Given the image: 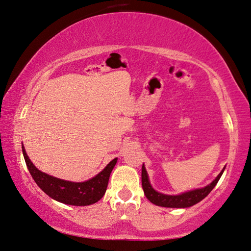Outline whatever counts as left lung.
<instances>
[{"label": "left lung", "instance_id": "1", "mask_svg": "<svg viewBox=\"0 0 251 251\" xmlns=\"http://www.w3.org/2000/svg\"><path fill=\"white\" fill-rule=\"evenodd\" d=\"M224 170L221 171L218 175V176H217V178L213 180L210 184H208L207 187L189 191L182 195L168 196V195H162L160 194V192H157L152 187H151V184L149 182V178H148V174L146 171V168L145 166H142V170H141L142 188L147 198L149 199L150 202H152L153 204H157V206H160V207H168V208H187L198 203L199 201H201L203 198H206V197L210 194V191L215 188L217 182L219 181Z\"/></svg>", "mask_w": 251, "mask_h": 251}]
</instances>
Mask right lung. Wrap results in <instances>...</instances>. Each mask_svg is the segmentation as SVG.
<instances>
[{"mask_svg":"<svg viewBox=\"0 0 251 251\" xmlns=\"http://www.w3.org/2000/svg\"><path fill=\"white\" fill-rule=\"evenodd\" d=\"M22 151L27 169L36 184L52 199L62 203L72 204V206H89V204L98 202L103 197L108 187L110 174L118 160L117 158L113 159L100 174L88 181L71 182L41 172L28 159L23 146Z\"/></svg>","mask_w":251,"mask_h":251,"instance_id":"obj_1","label":"right lung"}]
</instances>
